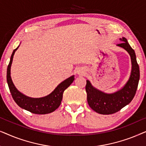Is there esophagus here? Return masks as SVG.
Listing matches in <instances>:
<instances>
[{"label": "esophagus", "mask_w": 146, "mask_h": 146, "mask_svg": "<svg viewBox=\"0 0 146 146\" xmlns=\"http://www.w3.org/2000/svg\"><path fill=\"white\" fill-rule=\"evenodd\" d=\"M84 73V71H82V70H79V71H78V74L82 75Z\"/></svg>", "instance_id": "34e87169"}]
</instances>
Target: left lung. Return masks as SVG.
<instances>
[{"instance_id":"left-lung-1","label":"left lung","mask_w":146,"mask_h":146,"mask_svg":"<svg viewBox=\"0 0 146 146\" xmlns=\"http://www.w3.org/2000/svg\"><path fill=\"white\" fill-rule=\"evenodd\" d=\"M121 43L117 46L123 48L129 53L131 61V72L128 81L122 88L112 94H106L98 90L86 80V91L87 101L90 107L100 114H112L120 110L132 100L136 92L139 80V68L137 62L135 52L122 37L119 39Z\"/></svg>"}]
</instances>
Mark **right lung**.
I'll return each mask as SVG.
<instances>
[{"label": "right lung", "mask_w": 146, "mask_h": 146, "mask_svg": "<svg viewBox=\"0 0 146 146\" xmlns=\"http://www.w3.org/2000/svg\"><path fill=\"white\" fill-rule=\"evenodd\" d=\"M19 47V46L13 50L7 68V83L13 98L19 106L31 113L36 114H46L52 112L60 105L64 92L73 82L74 76H72L64 80L52 92L46 96L39 98H33L24 95L16 88L11 76V67L13 62V56Z\"/></svg>", "instance_id": "obj_1"}]
</instances>
